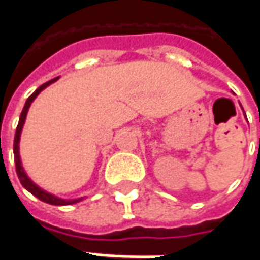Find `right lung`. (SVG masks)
<instances>
[{"label": "right lung", "mask_w": 260, "mask_h": 260, "mask_svg": "<svg viewBox=\"0 0 260 260\" xmlns=\"http://www.w3.org/2000/svg\"><path fill=\"white\" fill-rule=\"evenodd\" d=\"M58 77H54V79H51L49 82H46V83H43V85L39 87V89H36V92L27 99V102L24 105L23 108V112L20 115V121H18V125H17V129H15V137H14V161H15V171H17V175H18V178H20V183L23 184L24 188H27L28 191L31 192L32 196H36L37 199H40L41 202L44 203H49V204H54V206H64V204H73V203L80 202L82 199H77V200H61V199H57L56 196H51L50 192H46L44 190H41L39 185H36V184L32 183L31 180L27 177L25 174V171H24L23 166H21V159H20V135H21V129H23V125L24 122H25V116H27V112H28V108H30V105L31 102L36 99V96L40 93L43 89H46L47 86L51 85L53 82H56Z\"/></svg>", "instance_id": "right-lung-1"}]
</instances>
